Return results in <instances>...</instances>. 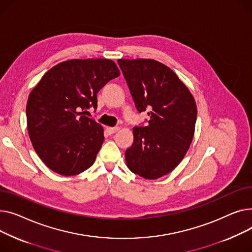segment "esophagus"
I'll list each match as a JSON object with an SVG mask.
<instances>
[{
	"mask_svg": "<svg viewBox=\"0 0 252 252\" xmlns=\"http://www.w3.org/2000/svg\"><path fill=\"white\" fill-rule=\"evenodd\" d=\"M119 129H120L119 127H107L106 128L109 134H114V133H116L117 131H119Z\"/></svg>",
	"mask_w": 252,
	"mask_h": 252,
	"instance_id": "esophagus-1",
	"label": "esophagus"
}]
</instances>
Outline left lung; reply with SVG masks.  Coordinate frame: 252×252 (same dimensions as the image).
<instances>
[{
    "label": "left lung",
    "mask_w": 252,
    "mask_h": 252,
    "mask_svg": "<svg viewBox=\"0 0 252 252\" xmlns=\"http://www.w3.org/2000/svg\"><path fill=\"white\" fill-rule=\"evenodd\" d=\"M139 113L150 117L133 128L134 141L125 152L128 169L155 180L184 158L194 135L197 108L188 87L168 66L153 59L118 60Z\"/></svg>",
    "instance_id": "1"
}]
</instances>
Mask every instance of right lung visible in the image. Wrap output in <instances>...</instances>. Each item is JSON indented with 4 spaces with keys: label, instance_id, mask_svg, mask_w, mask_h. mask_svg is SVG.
Segmentation results:
<instances>
[{
    "label": "right lung",
    "instance_id": "add662e5",
    "mask_svg": "<svg viewBox=\"0 0 252 252\" xmlns=\"http://www.w3.org/2000/svg\"><path fill=\"white\" fill-rule=\"evenodd\" d=\"M119 75L108 59H73L51 68L33 87L26 105L27 130L49 169L74 176L94 165L103 128L81 111L96 108L98 91Z\"/></svg>",
    "mask_w": 252,
    "mask_h": 252
}]
</instances>
